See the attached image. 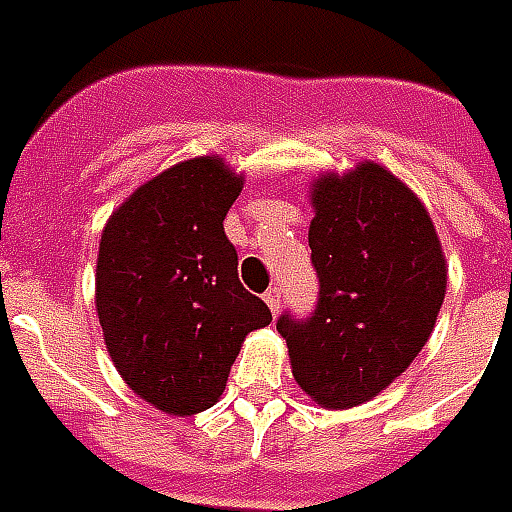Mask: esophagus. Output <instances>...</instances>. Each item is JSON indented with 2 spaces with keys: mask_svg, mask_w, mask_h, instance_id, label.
<instances>
[{
  "mask_svg": "<svg viewBox=\"0 0 512 512\" xmlns=\"http://www.w3.org/2000/svg\"><path fill=\"white\" fill-rule=\"evenodd\" d=\"M264 300H267V306L273 308V311H278V308H281V286H273V289H267Z\"/></svg>",
  "mask_w": 512,
  "mask_h": 512,
  "instance_id": "esophagus-1",
  "label": "esophagus"
}]
</instances>
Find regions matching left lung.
Listing matches in <instances>:
<instances>
[{
  "mask_svg": "<svg viewBox=\"0 0 512 512\" xmlns=\"http://www.w3.org/2000/svg\"><path fill=\"white\" fill-rule=\"evenodd\" d=\"M308 228L320 281L306 317L284 311L292 375L325 408L372 400L430 339L447 292V267L422 201L380 165L325 176Z\"/></svg>",
  "mask_w": 512,
  "mask_h": 512,
  "instance_id": "obj_1",
  "label": "left lung"
}]
</instances>
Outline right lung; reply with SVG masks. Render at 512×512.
<instances>
[{
	"instance_id": "add662e5",
	"label": "right lung",
	"mask_w": 512,
	"mask_h": 512,
	"mask_svg": "<svg viewBox=\"0 0 512 512\" xmlns=\"http://www.w3.org/2000/svg\"><path fill=\"white\" fill-rule=\"evenodd\" d=\"M242 179L215 157L159 173L101 234L96 308L121 378L159 411L198 413L226 389L242 339L273 322L239 284L228 209Z\"/></svg>"
}]
</instances>
